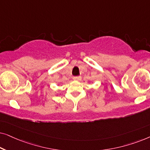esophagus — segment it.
Returning <instances> with one entry per match:
<instances>
[{
  "mask_svg": "<svg viewBox=\"0 0 150 150\" xmlns=\"http://www.w3.org/2000/svg\"><path fill=\"white\" fill-rule=\"evenodd\" d=\"M74 81H81V76H76V77H74Z\"/></svg>",
  "mask_w": 150,
  "mask_h": 150,
  "instance_id": "34e87169",
  "label": "esophagus"
}]
</instances>
